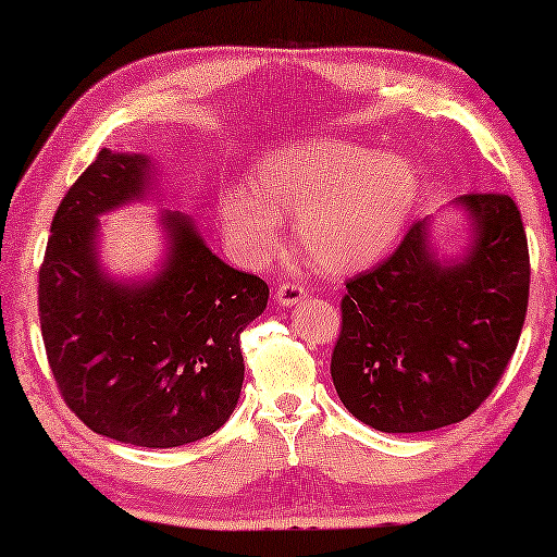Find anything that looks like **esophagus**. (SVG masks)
Listing matches in <instances>:
<instances>
[{
    "instance_id": "1",
    "label": "esophagus",
    "mask_w": 557,
    "mask_h": 557,
    "mask_svg": "<svg viewBox=\"0 0 557 557\" xmlns=\"http://www.w3.org/2000/svg\"><path fill=\"white\" fill-rule=\"evenodd\" d=\"M304 299V288L299 284H281L278 292H276V304L278 307H294V304H299Z\"/></svg>"
}]
</instances>
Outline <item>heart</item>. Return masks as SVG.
Wrapping results in <instances>:
<instances>
[{
  "mask_svg": "<svg viewBox=\"0 0 557 557\" xmlns=\"http://www.w3.org/2000/svg\"><path fill=\"white\" fill-rule=\"evenodd\" d=\"M418 195V172L403 154L317 136L265 154L250 189L227 187L220 223L235 253L261 265L278 253L281 220H294L296 248L319 271L349 276L391 250Z\"/></svg>",
  "mask_w": 557,
  "mask_h": 557,
  "instance_id": "obj_1",
  "label": "heart"
}]
</instances>
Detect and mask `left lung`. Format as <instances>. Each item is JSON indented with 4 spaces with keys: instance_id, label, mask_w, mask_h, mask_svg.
Here are the masks:
<instances>
[{
    "instance_id": "left-lung-1",
    "label": "left lung",
    "mask_w": 557,
    "mask_h": 557,
    "mask_svg": "<svg viewBox=\"0 0 557 557\" xmlns=\"http://www.w3.org/2000/svg\"><path fill=\"white\" fill-rule=\"evenodd\" d=\"M448 208L467 223L459 253H441L431 215L385 263L347 281L332 380L349 413L375 431L463 421L520 339L530 296L520 210L507 195H463Z\"/></svg>"
}]
</instances>
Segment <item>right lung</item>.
Returning <instances> with one entry per match:
<instances>
[{
    "label": "right lung",
    "mask_w": 557,
    "mask_h": 557,
    "mask_svg": "<svg viewBox=\"0 0 557 557\" xmlns=\"http://www.w3.org/2000/svg\"><path fill=\"white\" fill-rule=\"evenodd\" d=\"M149 154L101 149L52 218L40 269V326L55 383L90 431L174 448L215 433L238 406L240 332L269 286L212 253L180 210L159 212L154 269L116 276L101 258V218L157 200Z\"/></svg>",
    "instance_id": "add662e5"
}]
</instances>
